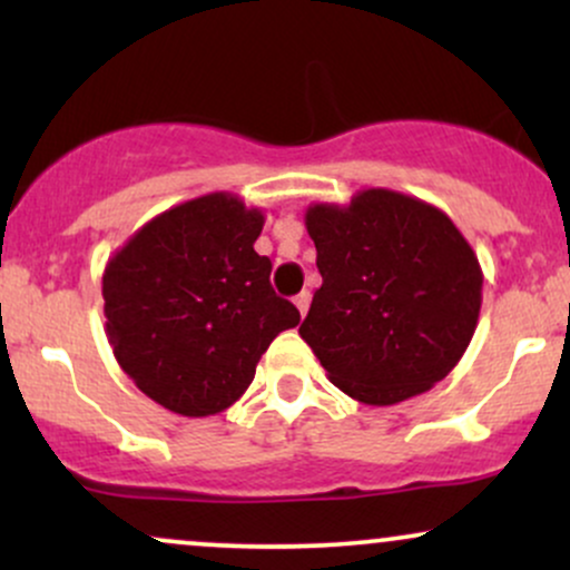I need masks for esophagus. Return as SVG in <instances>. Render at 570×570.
I'll return each instance as SVG.
<instances>
[{
  "label": "esophagus",
  "instance_id": "34e87169",
  "mask_svg": "<svg viewBox=\"0 0 570 570\" xmlns=\"http://www.w3.org/2000/svg\"><path fill=\"white\" fill-rule=\"evenodd\" d=\"M294 305H297L299 316H305L307 307H311V294H307V292H299L297 297H294Z\"/></svg>",
  "mask_w": 570,
  "mask_h": 570
}]
</instances>
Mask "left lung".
I'll return each mask as SVG.
<instances>
[{
  "label": "left lung",
  "instance_id": "8db88e82",
  "mask_svg": "<svg viewBox=\"0 0 570 570\" xmlns=\"http://www.w3.org/2000/svg\"><path fill=\"white\" fill-rule=\"evenodd\" d=\"M322 289L299 337L343 394L391 407L426 394L461 362L482 305V267L455 222L415 195L358 189L311 203Z\"/></svg>",
  "mask_w": 570,
  "mask_h": 570
}]
</instances>
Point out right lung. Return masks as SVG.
Wrapping results in <instances>:
<instances>
[{
    "instance_id": "1",
    "label": "right lung",
    "mask_w": 570,
    "mask_h": 570,
    "mask_svg": "<svg viewBox=\"0 0 570 570\" xmlns=\"http://www.w3.org/2000/svg\"><path fill=\"white\" fill-rule=\"evenodd\" d=\"M265 212L208 193L141 225L104 267L107 340L141 394L185 417L246 394L267 345L299 324L254 252Z\"/></svg>"
}]
</instances>
